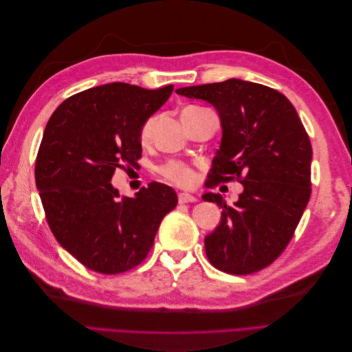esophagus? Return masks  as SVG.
<instances>
[{
  "mask_svg": "<svg viewBox=\"0 0 352 352\" xmlns=\"http://www.w3.org/2000/svg\"><path fill=\"white\" fill-rule=\"evenodd\" d=\"M177 199H179V204H186V202H195L197 201V198L194 195L186 194V192H179Z\"/></svg>",
  "mask_w": 352,
  "mask_h": 352,
  "instance_id": "1",
  "label": "esophagus"
}]
</instances>
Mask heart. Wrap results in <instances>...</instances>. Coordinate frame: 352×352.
Masks as SVG:
<instances>
[{"label":"heart","mask_w":352,"mask_h":352,"mask_svg":"<svg viewBox=\"0 0 352 352\" xmlns=\"http://www.w3.org/2000/svg\"><path fill=\"white\" fill-rule=\"evenodd\" d=\"M195 109H199V107H194V105H190V107H186L185 110H195ZM154 126H155V117H150V119H146L144 122V124L141 126L140 140L142 144H146L151 141ZM160 173H162L167 180H170V182H173L179 186H189L194 182L192 170L180 162H167L166 164L160 167Z\"/></svg>","instance_id":"1"}]
</instances>
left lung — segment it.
Returning a JSON list of instances; mask_svg holds the SVG:
<instances>
[{
  "instance_id": "8db88e82",
  "label": "left lung",
  "mask_w": 352,
  "mask_h": 352,
  "mask_svg": "<svg viewBox=\"0 0 352 352\" xmlns=\"http://www.w3.org/2000/svg\"><path fill=\"white\" fill-rule=\"evenodd\" d=\"M212 104L221 144L206 186L238 180L243 192L233 206L220 194L204 201L223 210L206 236L216 269L250 274L270 265L286 248L311 195V142L291 101L279 91L241 79L176 89Z\"/></svg>"
}]
</instances>
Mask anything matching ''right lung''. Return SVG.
Returning a JSON list of instances; mask_svg holds the SVG:
<instances>
[{
  "label": "right lung",
  "mask_w": 352,
  "mask_h": 352,
  "mask_svg": "<svg viewBox=\"0 0 352 352\" xmlns=\"http://www.w3.org/2000/svg\"><path fill=\"white\" fill-rule=\"evenodd\" d=\"M172 92L173 85L145 89L114 82L72 95L50 117L35 182L52 235L85 267L104 274L136 267L177 204L163 184L151 182L133 198L110 184L117 167L138 164L141 126Z\"/></svg>",
  "instance_id": "1"
}]
</instances>
